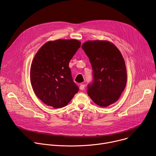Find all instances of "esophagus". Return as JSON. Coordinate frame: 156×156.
I'll use <instances>...</instances> for the list:
<instances>
[{"mask_svg": "<svg viewBox=\"0 0 156 156\" xmlns=\"http://www.w3.org/2000/svg\"><path fill=\"white\" fill-rule=\"evenodd\" d=\"M84 88H85V85H84V84H80V87H79L80 90H83L84 89Z\"/></svg>", "mask_w": 156, "mask_h": 156, "instance_id": "1", "label": "esophagus"}]
</instances>
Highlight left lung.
<instances>
[{"label": "left lung", "instance_id": "obj_1", "mask_svg": "<svg viewBox=\"0 0 156 156\" xmlns=\"http://www.w3.org/2000/svg\"><path fill=\"white\" fill-rule=\"evenodd\" d=\"M82 48L93 69V80L87 86L88 95L101 107L114 103L127 83V69L121 53L106 41H89Z\"/></svg>", "mask_w": 156, "mask_h": 156}]
</instances>
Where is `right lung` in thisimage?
<instances>
[{
  "mask_svg": "<svg viewBox=\"0 0 156 156\" xmlns=\"http://www.w3.org/2000/svg\"><path fill=\"white\" fill-rule=\"evenodd\" d=\"M80 44L76 39L49 41L36 54L30 67V83L36 96L45 105L63 108L78 92L69 63Z\"/></svg>",
  "mask_w": 156,
  "mask_h": 156,
  "instance_id": "right-lung-1",
  "label": "right lung"
}]
</instances>
